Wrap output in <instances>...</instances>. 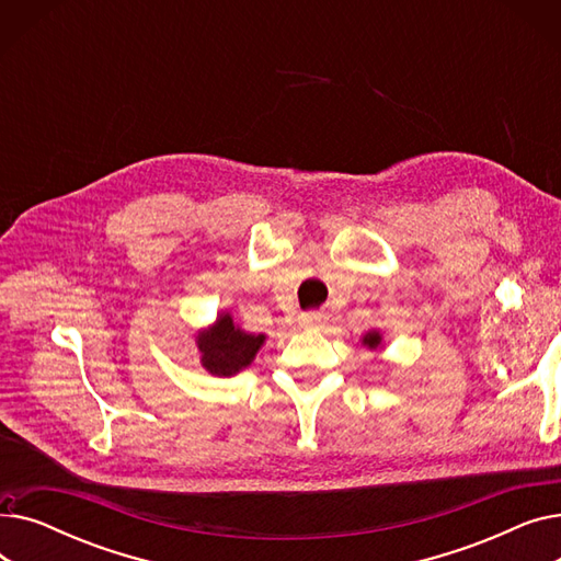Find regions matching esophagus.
I'll list each match as a JSON object with an SVG mask.
<instances>
[{
	"label": "esophagus",
	"mask_w": 561,
	"mask_h": 561,
	"mask_svg": "<svg viewBox=\"0 0 561 561\" xmlns=\"http://www.w3.org/2000/svg\"><path fill=\"white\" fill-rule=\"evenodd\" d=\"M328 320V313L320 311V309H313V311H305L300 313V325L305 328H316V325H325Z\"/></svg>",
	"instance_id": "1"
}]
</instances>
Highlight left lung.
Here are the masks:
<instances>
[{"instance_id": "left-lung-1", "label": "left lung", "mask_w": 561, "mask_h": 561, "mask_svg": "<svg viewBox=\"0 0 561 561\" xmlns=\"http://www.w3.org/2000/svg\"><path fill=\"white\" fill-rule=\"evenodd\" d=\"M379 341H381V336H379L377 332H368V334L364 336V343H366L368 347H377V345H379Z\"/></svg>"}]
</instances>
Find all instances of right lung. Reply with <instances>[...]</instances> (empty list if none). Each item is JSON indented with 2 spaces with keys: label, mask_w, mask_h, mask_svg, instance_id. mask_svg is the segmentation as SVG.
<instances>
[{
  "label": "right lung",
  "mask_w": 561,
  "mask_h": 561,
  "mask_svg": "<svg viewBox=\"0 0 561 561\" xmlns=\"http://www.w3.org/2000/svg\"><path fill=\"white\" fill-rule=\"evenodd\" d=\"M263 334H248L233 328L231 316H220L211 332H204L197 339L202 352V366L220 377H229L241 368L250 366L256 350L263 343Z\"/></svg>",
  "instance_id": "1"
}]
</instances>
